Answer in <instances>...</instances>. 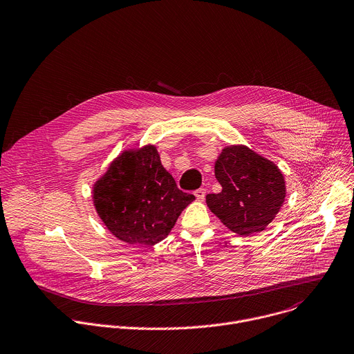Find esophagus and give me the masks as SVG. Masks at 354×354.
<instances>
[{"instance_id":"1","label":"esophagus","mask_w":354,"mask_h":354,"mask_svg":"<svg viewBox=\"0 0 354 354\" xmlns=\"http://www.w3.org/2000/svg\"><path fill=\"white\" fill-rule=\"evenodd\" d=\"M194 196H196V198H197L198 201H203L204 197H205V189H198V190H196V192H194Z\"/></svg>"}]
</instances>
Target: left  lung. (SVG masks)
I'll list each match as a JSON object with an SVG mask.
<instances>
[{"mask_svg":"<svg viewBox=\"0 0 354 354\" xmlns=\"http://www.w3.org/2000/svg\"><path fill=\"white\" fill-rule=\"evenodd\" d=\"M214 171L222 190L205 196L211 212L243 236L264 230L286 197L285 178L278 165L245 145H230L222 149Z\"/></svg>","mask_w":354,"mask_h":354,"instance_id":"1","label":"left lung"}]
</instances>
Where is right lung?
<instances>
[{
	"instance_id": "right-lung-1",
	"label": "right lung",
	"mask_w": 354,
	"mask_h": 354,
	"mask_svg": "<svg viewBox=\"0 0 354 354\" xmlns=\"http://www.w3.org/2000/svg\"><path fill=\"white\" fill-rule=\"evenodd\" d=\"M193 200L178 189L154 145L124 150L93 185L98 216L115 238L129 245L164 241Z\"/></svg>"
}]
</instances>
